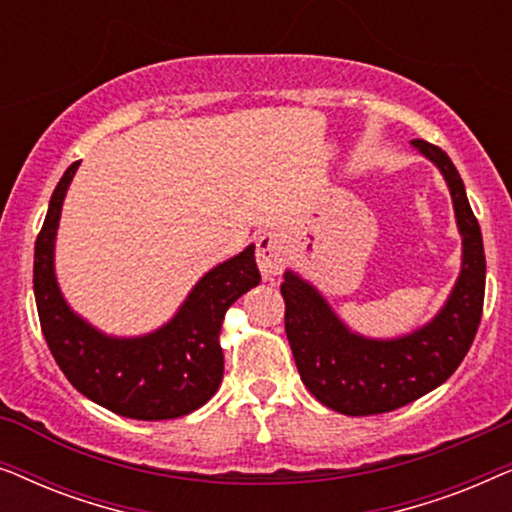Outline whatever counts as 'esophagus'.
Here are the masks:
<instances>
[{
  "label": "esophagus",
  "instance_id": "esophagus-1",
  "mask_svg": "<svg viewBox=\"0 0 512 512\" xmlns=\"http://www.w3.org/2000/svg\"><path fill=\"white\" fill-rule=\"evenodd\" d=\"M289 261V247H286L282 233L277 230H263L256 240V263L263 277L282 275L284 265Z\"/></svg>",
  "mask_w": 512,
  "mask_h": 512
}]
</instances>
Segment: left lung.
<instances>
[{
  "mask_svg": "<svg viewBox=\"0 0 512 512\" xmlns=\"http://www.w3.org/2000/svg\"><path fill=\"white\" fill-rule=\"evenodd\" d=\"M412 146L443 172L464 237V268L438 317L405 338L368 340L349 331L326 300L293 272H286L279 286L300 380L319 403L349 417L398 410L440 387L464 361L480 326L485 249L464 181L440 146L424 139H412Z\"/></svg>",
  "mask_w": 512,
  "mask_h": 512,
  "instance_id": "left-lung-1",
  "label": "left lung"
}]
</instances>
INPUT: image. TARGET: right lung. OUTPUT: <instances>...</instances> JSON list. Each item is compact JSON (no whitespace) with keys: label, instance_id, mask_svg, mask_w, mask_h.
<instances>
[{"label":"right lung","instance_id":"1","mask_svg":"<svg viewBox=\"0 0 512 512\" xmlns=\"http://www.w3.org/2000/svg\"><path fill=\"white\" fill-rule=\"evenodd\" d=\"M76 167L79 160L55 186L34 244V298L46 345L72 387L102 408L144 422L184 417L205 405L223 380V317L261 282L254 244L209 270L160 331L132 340L107 338L69 310L53 272L55 230Z\"/></svg>","mask_w":512,"mask_h":512}]
</instances>
